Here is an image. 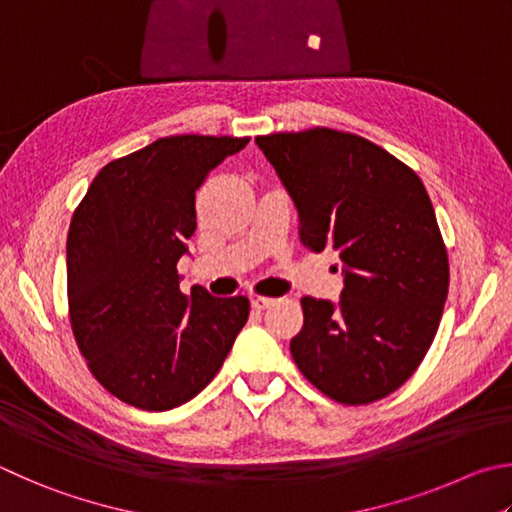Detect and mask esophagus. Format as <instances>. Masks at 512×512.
I'll use <instances>...</instances> for the list:
<instances>
[{
    "label": "esophagus",
    "instance_id": "esophagus-1",
    "mask_svg": "<svg viewBox=\"0 0 512 512\" xmlns=\"http://www.w3.org/2000/svg\"><path fill=\"white\" fill-rule=\"evenodd\" d=\"M277 300L275 297H253V300H250V304L255 306V309H268V306H273Z\"/></svg>",
    "mask_w": 512,
    "mask_h": 512
}]
</instances>
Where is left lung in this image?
Returning <instances> with one entry per match:
<instances>
[{
	"instance_id": "8db88e82",
	"label": "left lung",
	"mask_w": 512,
	"mask_h": 512,
	"mask_svg": "<svg viewBox=\"0 0 512 512\" xmlns=\"http://www.w3.org/2000/svg\"><path fill=\"white\" fill-rule=\"evenodd\" d=\"M255 141L291 194L304 248L336 250L345 275L338 304L302 297L295 365L333 401H380L421 365L448 297V250L425 185L383 147L338 129Z\"/></svg>"
}]
</instances>
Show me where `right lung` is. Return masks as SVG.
Masks as SVG:
<instances>
[{"mask_svg": "<svg viewBox=\"0 0 512 512\" xmlns=\"http://www.w3.org/2000/svg\"><path fill=\"white\" fill-rule=\"evenodd\" d=\"M248 141L159 138L102 167L73 212V336L98 383L138 410L165 412L197 396L248 320V297H212L203 286L185 295L176 271L197 230V190Z\"/></svg>", "mask_w": 512, "mask_h": 512, "instance_id": "1", "label": "right lung"}]
</instances>
